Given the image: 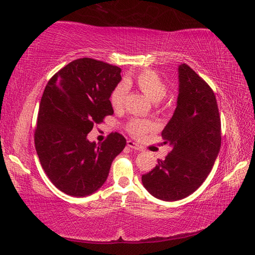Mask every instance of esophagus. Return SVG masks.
<instances>
[{"instance_id": "obj_1", "label": "esophagus", "mask_w": 255, "mask_h": 255, "mask_svg": "<svg viewBox=\"0 0 255 255\" xmlns=\"http://www.w3.org/2000/svg\"><path fill=\"white\" fill-rule=\"evenodd\" d=\"M127 144H128V146L129 148L135 149V150H139V151H141V150H142V147H141V146H139L138 144H136V142H135V141H133V140H128V141H127Z\"/></svg>"}]
</instances>
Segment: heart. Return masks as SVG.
Here are the masks:
<instances>
[{"instance_id":"heart-1","label":"heart","mask_w":255,"mask_h":255,"mask_svg":"<svg viewBox=\"0 0 255 255\" xmlns=\"http://www.w3.org/2000/svg\"><path fill=\"white\" fill-rule=\"evenodd\" d=\"M133 82H135L139 90L153 103L161 102L166 95L167 89L164 81L154 71L145 70L136 74L132 79H127L126 82L122 81L115 86L110 95V103L114 108H121L123 106L128 91V85ZM152 128L153 124L151 122L140 119H133L128 124V133L135 137H140L150 131Z\"/></svg>"}]
</instances>
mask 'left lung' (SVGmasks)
Masks as SVG:
<instances>
[{"label": "left lung", "mask_w": 255, "mask_h": 255, "mask_svg": "<svg viewBox=\"0 0 255 255\" xmlns=\"http://www.w3.org/2000/svg\"><path fill=\"white\" fill-rule=\"evenodd\" d=\"M177 72L176 108L161 133L172 150L141 176L149 194L163 201L184 199L199 188L221 149V118L213 91L187 65H179Z\"/></svg>", "instance_id": "left-lung-1"}]
</instances>
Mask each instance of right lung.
<instances>
[{"label":"right lung","mask_w":255,"mask_h":255,"mask_svg":"<svg viewBox=\"0 0 255 255\" xmlns=\"http://www.w3.org/2000/svg\"><path fill=\"white\" fill-rule=\"evenodd\" d=\"M121 69L92 58L71 61L48 81L34 132L36 153L51 182L65 194L86 197L106 182L127 140L111 133L102 144L88 139L95 123L114 115L111 92Z\"/></svg>","instance_id":"1"}]
</instances>
